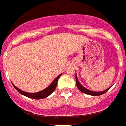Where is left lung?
Instances as JSON below:
<instances>
[{
	"label": "left lung",
	"mask_w": 126,
	"mask_h": 126,
	"mask_svg": "<svg viewBox=\"0 0 126 126\" xmlns=\"http://www.w3.org/2000/svg\"><path fill=\"white\" fill-rule=\"evenodd\" d=\"M76 85H77L78 88L79 89V90L81 91L84 94H86L88 95H94V96H97V95H102V94H104V93H106L108 90H109L111 87H110L109 88L106 89V90H104V91L102 92H94V91H92V90H90L86 88L85 87H84L82 86L81 84L80 83V82L78 81V78L76 74Z\"/></svg>",
	"instance_id": "8db88e82"
}]
</instances>
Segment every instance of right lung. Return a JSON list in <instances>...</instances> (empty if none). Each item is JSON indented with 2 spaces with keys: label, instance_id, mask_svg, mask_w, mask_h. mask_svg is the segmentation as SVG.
<instances>
[{
  "label": "right lung",
  "instance_id": "1",
  "mask_svg": "<svg viewBox=\"0 0 126 126\" xmlns=\"http://www.w3.org/2000/svg\"><path fill=\"white\" fill-rule=\"evenodd\" d=\"M62 75V74H60V75H58L57 77L54 80H53V82L51 83L46 88L44 89L43 90L38 92H36V93H29V92H24L21 90H20L19 88H18L16 86L13 84L15 89L20 94H21L22 95H24L28 97V98H32V99H35V100H40V99H43L46 97H48V95H50L55 90L56 86H57L58 80L59 79V78L60 77V76Z\"/></svg>",
  "mask_w": 126,
  "mask_h": 126
}]
</instances>
